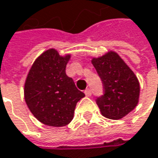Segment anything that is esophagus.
Instances as JSON below:
<instances>
[{
  "instance_id": "34e87169",
  "label": "esophagus",
  "mask_w": 158,
  "mask_h": 158,
  "mask_svg": "<svg viewBox=\"0 0 158 158\" xmlns=\"http://www.w3.org/2000/svg\"><path fill=\"white\" fill-rule=\"evenodd\" d=\"M84 92H85L86 96H88V97H89V96L91 95V90H90L89 89H86V90H85Z\"/></svg>"
}]
</instances>
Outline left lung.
Listing matches in <instances>:
<instances>
[{"mask_svg": "<svg viewBox=\"0 0 158 158\" xmlns=\"http://www.w3.org/2000/svg\"><path fill=\"white\" fill-rule=\"evenodd\" d=\"M91 63L104 89L96 100L102 114L113 120L124 117L138 103L140 86L136 76L115 52L93 58Z\"/></svg>", "mask_w": 158, "mask_h": 158, "instance_id": "left-lung-1", "label": "left lung"}]
</instances>
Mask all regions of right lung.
Listing matches in <instances>:
<instances>
[{
  "instance_id": "obj_1",
  "label": "right lung",
  "mask_w": 158,
  "mask_h": 158,
  "mask_svg": "<svg viewBox=\"0 0 158 158\" xmlns=\"http://www.w3.org/2000/svg\"><path fill=\"white\" fill-rule=\"evenodd\" d=\"M70 56L55 49L44 52L33 64L24 84L25 102L34 116L49 126H65L74 116L77 102L85 94L67 76Z\"/></svg>"
}]
</instances>
